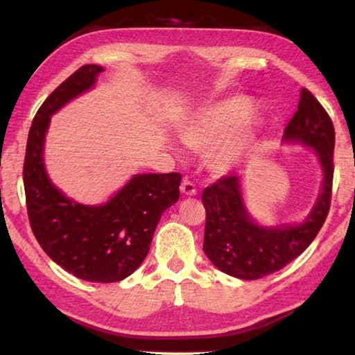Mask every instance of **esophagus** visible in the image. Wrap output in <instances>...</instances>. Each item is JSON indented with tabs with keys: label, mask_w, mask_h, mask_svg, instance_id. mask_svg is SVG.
I'll return each instance as SVG.
<instances>
[{
	"label": "esophagus",
	"mask_w": 355,
	"mask_h": 355,
	"mask_svg": "<svg viewBox=\"0 0 355 355\" xmlns=\"http://www.w3.org/2000/svg\"><path fill=\"white\" fill-rule=\"evenodd\" d=\"M180 191H182V194H184V196H189V197L197 194V188H196V184L192 183V182H189V180H183L182 186H180Z\"/></svg>",
	"instance_id": "1"
}]
</instances>
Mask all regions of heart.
<instances>
[{
    "mask_svg": "<svg viewBox=\"0 0 355 355\" xmlns=\"http://www.w3.org/2000/svg\"><path fill=\"white\" fill-rule=\"evenodd\" d=\"M250 111L252 101L243 95L216 101L184 117L177 125V136L191 148H207L208 169L214 175H227L254 148L261 133L263 122Z\"/></svg>",
    "mask_w": 355,
    "mask_h": 355,
    "instance_id": "heart-1",
    "label": "heart"
}]
</instances>
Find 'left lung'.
Wrapping results in <instances>:
<instances>
[{
    "label": "left lung",
    "mask_w": 355,
    "mask_h": 355,
    "mask_svg": "<svg viewBox=\"0 0 355 355\" xmlns=\"http://www.w3.org/2000/svg\"><path fill=\"white\" fill-rule=\"evenodd\" d=\"M285 139L315 148L324 172L320 199L302 224L257 225L245 211L236 175L219 178L202 194L207 211L203 250L216 268L233 277L255 280L279 271L309 248L326 222L332 197L335 130L327 111L309 89L300 91Z\"/></svg>",
    "instance_id": "1"
}]
</instances>
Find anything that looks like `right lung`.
<instances>
[{"mask_svg": "<svg viewBox=\"0 0 355 355\" xmlns=\"http://www.w3.org/2000/svg\"><path fill=\"white\" fill-rule=\"evenodd\" d=\"M101 71L100 65H83L39 107L28 135L23 183L29 224L45 254L78 279L111 284L133 274L147 257L161 214L178 200L182 175H135L100 207L71 202L53 186L44 166L50 119L91 89Z\"/></svg>", "mask_w": 355, "mask_h": 355, "instance_id": "add662e5", "label": "right lung"}]
</instances>
